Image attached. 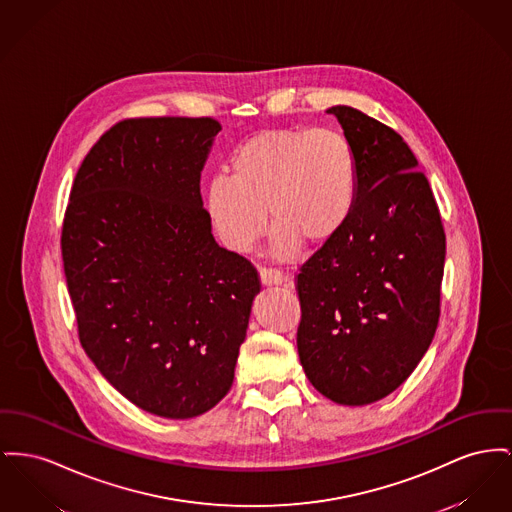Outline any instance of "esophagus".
Returning a JSON list of instances; mask_svg holds the SVG:
<instances>
[{"label": "esophagus", "mask_w": 512, "mask_h": 512, "mask_svg": "<svg viewBox=\"0 0 512 512\" xmlns=\"http://www.w3.org/2000/svg\"><path fill=\"white\" fill-rule=\"evenodd\" d=\"M259 276H261V282H263L265 286L286 284V282H288V278H286L282 272L276 271V269H267V267H261V269H259Z\"/></svg>", "instance_id": "34e87169"}]
</instances>
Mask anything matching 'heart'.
I'll return each mask as SVG.
<instances>
[{
    "instance_id": "obj_1",
    "label": "heart",
    "mask_w": 512,
    "mask_h": 512,
    "mask_svg": "<svg viewBox=\"0 0 512 512\" xmlns=\"http://www.w3.org/2000/svg\"><path fill=\"white\" fill-rule=\"evenodd\" d=\"M358 201V162L331 127L257 133L230 158V176L212 178L205 207L222 243L245 253L267 232L272 255L292 259L301 240L321 245L348 222Z\"/></svg>"
}]
</instances>
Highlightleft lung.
I'll return each mask as SVG.
<instances>
[{"instance_id":"obj_1","label":"left lung","mask_w":512,"mask_h":512,"mask_svg":"<svg viewBox=\"0 0 512 512\" xmlns=\"http://www.w3.org/2000/svg\"><path fill=\"white\" fill-rule=\"evenodd\" d=\"M358 162L344 228L298 274V352L323 396L363 406L398 389L427 352L441 313L445 230L404 139L350 106H332Z\"/></svg>"}]
</instances>
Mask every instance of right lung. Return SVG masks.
Listing matches in <instances>:
<instances>
[{
    "label": "right lung",
    "mask_w": 512,
    "mask_h": 512,
    "mask_svg": "<svg viewBox=\"0 0 512 512\" xmlns=\"http://www.w3.org/2000/svg\"><path fill=\"white\" fill-rule=\"evenodd\" d=\"M212 118H135L85 156L61 228L79 340L104 379L170 420L209 412L234 369L261 290L255 267L220 247L201 172Z\"/></svg>",
    "instance_id": "add662e5"
}]
</instances>
